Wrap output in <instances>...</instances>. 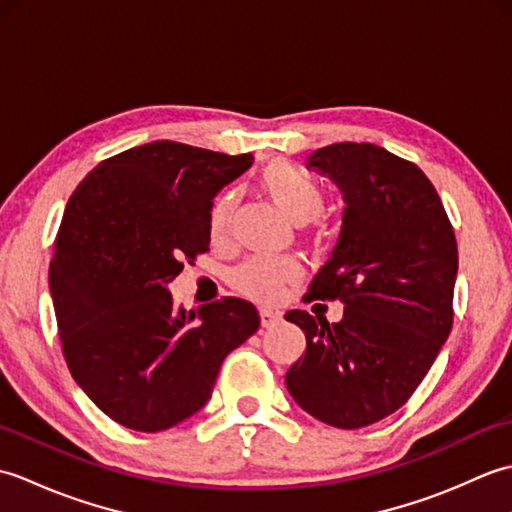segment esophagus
<instances>
[{
	"instance_id": "34e87169",
	"label": "esophagus",
	"mask_w": 512,
	"mask_h": 512,
	"mask_svg": "<svg viewBox=\"0 0 512 512\" xmlns=\"http://www.w3.org/2000/svg\"><path fill=\"white\" fill-rule=\"evenodd\" d=\"M259 317H262L264 328H273V325H277L281 321V312H277L273 308H262L259 310Z\"/></svg>"
}]
</instances>
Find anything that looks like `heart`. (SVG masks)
<instances>
[{
	"label": "heart",
	"mask_w": 512,
	"mask_h": 512,
	"mask_svg": "<svg viewBox=\"0 0 512 512\" xmlns=\"http://www.w3.org/2000/svg\"><path fill=\"white\" fill-rule=\"evenodd\" d=\"M262 189L268 193L281 211L292 222L303 224L317 217L325 206V191L310 173L288 165V162H275L262 173ZM235 191H224L217 195L209 209V233L213 237H222L231 224L235 209ZM303 268L295 257H253L237 266L231 275L233 286L253 299L268 301L279 295V290L295 284L301 277Z\"/></svg>",
	"instance_id": "1"
}]
</instances>
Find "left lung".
I'll list each match as a JSON object with an SVG mask.
<instances>
[{"instance_id":"left-lung-1","label":"left lung","mask_w":512,"mask_h":512,"mask_svg":"<svg viewBox=\"0 0 512 512\" xmlns=\"http://www.w3.org/2000/svg\"><path fill=\"white\" fill-rule=\"evenodd\" d=\"M308 167L339 184L347 206L339 244L303 301L339 299L345 310L339 323L286 314L306 334L286 387L317 420L361 429L405 405L447 341L458 242L413 162L372 143H336Z\"/></svg>"}]
</instances>
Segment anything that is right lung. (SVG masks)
I'll return each instance as SVG.
<instances>
[{
	"instance_id": "add662e5",
	"label": "right lung",
	"mask_w": 512,
	"mask_h": 512,
	"mask_svg": "<svg viewBox=\"0 0 512 512\" xmlns=\"http://www.w3.org/2000/svg\"><path fill=\"white\" fill-rule=\"evenodd\" d=\"M253 156L156 140L99 162L65 204L50 262L61 350L90 400L156 433L211 398L228 352L259 328L250 301L176 312L169 281L206 253L215 193Z\"/></svg>"
}]
</instances>
